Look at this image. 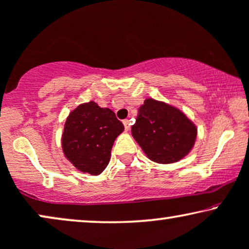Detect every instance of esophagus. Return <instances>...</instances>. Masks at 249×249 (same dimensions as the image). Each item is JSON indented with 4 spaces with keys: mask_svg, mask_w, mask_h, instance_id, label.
Masks as SVG:
<instances>
[{
    "mask_svg": "<svg viewBox=\"0 0 249 249\" xmlns=\"http://www.w3.org/2000/svg\"><path fill=\"white\" fill-rule=\"evenodd\" d=\"M123 124H124V127L126 131H128L131 128V124H130V121H128V119H125V121L123 122Z\"/></svg>",
    "mask_w": 249,
    "mask_h": 249,
    "instance_id": "esophagus-1",
    "label": "esophagus"
}]
</instances>
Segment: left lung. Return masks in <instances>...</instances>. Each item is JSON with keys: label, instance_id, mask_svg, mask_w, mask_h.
Here are the masks:
<instances>
[{"label": "left lung", "instance_id": "8db88e82", "mask_svg": "<svg viewBox=\"0 0 249 249\" xmlns=\"http://www.w3.org/2000/svg\"><path fill=\"white\" fill-rule=\"evenodd\" d=\"M132 137L150 161L179 162L193 149L197 127L177 107L148 97L138 110Z\"/></svg>", "mask_w": 249, "mask_h": 249}]
</instances>
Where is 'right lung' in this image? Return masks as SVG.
<instances>
[{
    "instance_id": "add662e5",
    "label": "right lung",
    "mask_w": 249,
    "mask_h": 249,
    "mask_svg": "<svg viewBox=\"0 0 249 249\" xmlns=\"http://www.w3.org/2000/svg\"><path fill=\"white\" fill-rule=\"evenodd\" d=\"M123 131L124 125L112 110L94 101L81 103L65 121L63 154L83 174L99 176L109 164L112 144Z\"/></svg>"
}]
</instances>
